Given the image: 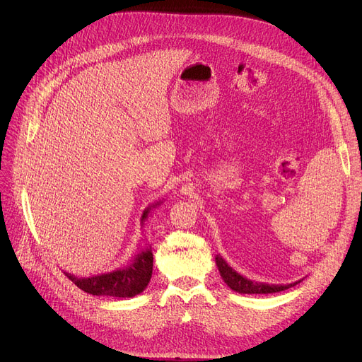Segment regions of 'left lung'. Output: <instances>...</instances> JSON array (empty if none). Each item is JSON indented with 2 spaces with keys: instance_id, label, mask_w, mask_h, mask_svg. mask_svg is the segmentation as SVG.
Masks as SVG:
<instances>
[{
  "instance_id": "1",
  "label": "left lung",
  "mask_w": 362,
  "mask_h": 362,
  "mask_svg": "<svg viewBox=\"0 0 362 362\" xmlns=\"http://www.w3.org/2000/svg\"><path fill=\"white\" fill-rule=\"evenodd\" d=\"M216 265H218L222 279L228 284V286L240 293H274V292L285 291L298 284V282H295V284H289V285H269V284L253 282L247 278H243L240 274H238L235 269H232L222 259L221 255L216 256Z\"/></svg>"
}]
</instances>
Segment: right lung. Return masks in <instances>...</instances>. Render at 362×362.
I'll list each match as a JSON object with an SVG mask.
<instances>
[{"mask_svg":"<svg viewBox=\"0 0 362 362\" xmlns=\"http://www.w3.org/2000/svg\"><path fill=\"white\" fill-rule=\"evenodd\" d=\"M150 208L144 211L141 219L147 218ZM153 272V252L151 247L141 252L136 261L124 269L115 271L112 274L97 275L91 278H76L70 274L66 276L77 285L81 291L97 295V296H117V298H130L144 291Z\"/></svg>","mask_w":362,"mask_h":362,"instance_id":"right-lung-1","label":"right lung"}]
</instances>
